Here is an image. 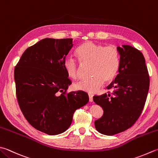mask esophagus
<instances>
[{
	"instance_id": "1",
	"label": "esophagus",
	"mask_w": 158,
	"mask_h": 158,
	"mask_svg": "<svg viewBox=\"0 0 158 158\" xmlns=\"http://www.w3.org/2000/svg\"><path fill=\"white\" fill-rule=\"evenodd\" d=\"M89 102H93V95L91 94H89Z\"/></svg>"
}]
</instances>
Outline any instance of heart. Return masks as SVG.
I'll list each match as a JSON object with an SVG mask.
<instances>
[{
    "mask_svg": "<svg viewBox=\"0 0 158 158\" xmlns=\"http://www.w3.org/2000/svg\"><path fill=\"white\" fill-rule=\"evenodd\" d=\"M76 53L82 64L91 65L90 75L92 77L76 82L74 87L78 90L95 93L104 82H111L117 76L120 68V53L115 45L105 46L88 40L80 44ZM63 66L70 78L75 79L79 76L80 65L72 56L64 59Z\"/></svg>",
    "mask_w": 158,
    "mask_h": 158,
    "instance_id": "heart-1",
    "label": "heart"
}]
</instances>
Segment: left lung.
Wrapping results in <instances>:
<instances>
[{
    "instance_id": "1",
    "label": "left lung",
    "mask_w": 158,
    "mask_h": 158,
    "mask_svg": "<svg viewBox=\"0 0 158 158\" xmlns=\"http://www.w3.org/2000/svg\"><path fill=\"white\" fill-rule=\"evenodd\" d=\"M120 68L108 92L94 96V101L104 110L95 121L98 132L113 135L124 131L138 120L144 109L149 89V76L143 54L129 45L118 47Z\"/></svg>"
}]
</instances>
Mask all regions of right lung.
<instances>
[{"instance_id":"1","label":"right lung","mask_w":158,"mask_h":158,"mask_svg":"<svg viewBox=\"0 0 158 158\" xmlns=\"http://www.w3.org/2000/svg\"><path fill=\"white\" fill-rule=\"evenodd\" d=\"M73 45V38H44L24 52L14 69L23 114L33 127L48 135L65 131L76 110L89 102L85 91L67 92L71 80L63 64Z\"/></svg>"}]
</instances>
